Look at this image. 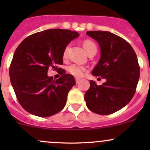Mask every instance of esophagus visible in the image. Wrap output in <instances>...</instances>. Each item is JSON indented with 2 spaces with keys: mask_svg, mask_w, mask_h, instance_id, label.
<instances>
[{
  "mask_svg": "<svg viewBox=\"0 0 150 150\" xmlns=\"http://www.w3.org/2000/svg\"><path fill=\"white\" fill-rule=\"evenodd\" d=\"M75 81H76L77 83H78L81 81V78H75Z\"/></svg>",
  "mask_w": 150,
  "mask_h": 150,
  "instance_id": "esophagus-1",
  "label": "esophagus"
}]
</instances>
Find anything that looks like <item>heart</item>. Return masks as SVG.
<instances>
[{
	"instance_id": "obj_1",
	"label": "heart",
	"mask_w": 150,
	"mask_h": 150,
	"mask_svg": "<svg viewBox=\"0 0 150 150\" xmlns=\"http://www.w3.org/2000/svg\"><path fill=\"white\" fill-rule=\"evenodd\" d=\"M83 48L86 50V51L87 52V54H88L93 48H96V45L93 43V41L90 40H84L83 43ZM68 49H69V46H67L64 48V51H63V58L66 59L68 56ZM68 72L70 74H72V75L76 77H82L84 75L85 72L87 70L86 67L80 65V64H72L71 65H69L67 67Z\"/></svg>"
}]
</instances>
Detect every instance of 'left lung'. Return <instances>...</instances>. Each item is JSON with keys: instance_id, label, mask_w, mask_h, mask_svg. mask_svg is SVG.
Here are the masks:
<instances>
[{"instance_id": "1", "label": "left lung", "mask_w": 150, "mask_h": 150, "mask_svg": "<svg viewBox=\"0 0 150 150\" xmlns=\"http://www.w3.org/2000/svg\"><path fill=\"white\" fill-rule=\"evenodd\" d=\"M86 34L98 42L101 50L92 75L106 79L101 86L90 81L84 96L86 105L96 114H112L129 103L135 94L140 75L137 54L126 40L110 32L88 31Z\"/></svg>"}]
</instances>
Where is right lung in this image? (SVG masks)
I'll use <instances>...</instances> for the list:
<instances>
[{
    "instance_id": "right-lung-1",
    "label": "right lung",
    "mask_w": 150,
    "mask_h": 150,
    "mask_svg": "<svg viewBox=\"0 0 150 150\" xmlns=\"http://www.w3.org/2000/svg\"><path fill=\"white\" fill-rule=\"evenodd\" d=\"M78 36L75 31L50 29L28 36L16 48L9 68L10 80L18 102L29 113L49 117L64 107L75 81L57 65L63 64L64 48ZM50 66L60 69L59 79L47 76Z\"/></svg>"
}]
</instances>
